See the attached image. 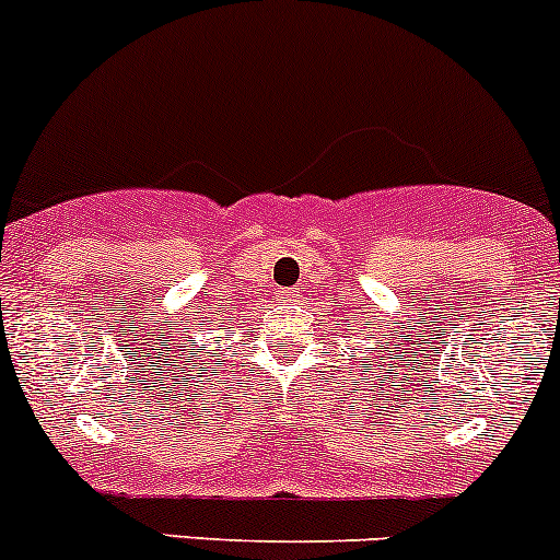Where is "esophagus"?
<instances>
[{"instance_id": "obj_1", "label": "esophagus", "mask_w": 560, "mask_h": 560, "mask_svg": "<svg viewBox=\"0 0 560 560\" xmlns=\"http://www.w3.org/2000/svg\"><path fill=\"white\" fill-rule=\"evenodd\" d=\"M280 302L282 304L299 302V291H296V288H285V291H280Z\"/></svg>"}]
</instances>
